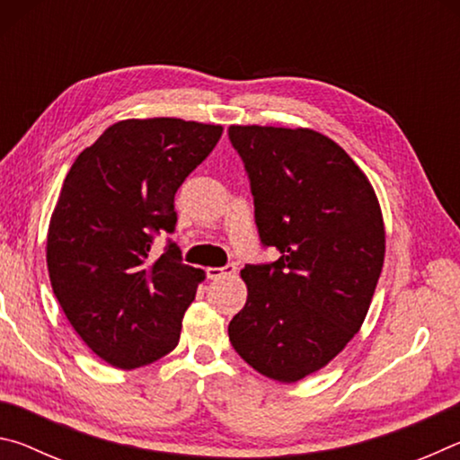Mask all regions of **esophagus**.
I'll use <instances>...</instances> for the list:
<instances>
[{"label": "esophagus", "instance_id": "34e87169", "mask_svg": "<svg viewBox=\"0 0 460 460\" xmlns=\"http://www.w3.org/2000/svg\"><path fill=\"white\" fill-rule=\"evenodd\" d=\"M237 274L235 263H227L225 268H208L207 270V278L208 279H221V278H231Z\"/></svg>", "mask_w": 460, "mask_h": 460}]
</instances>
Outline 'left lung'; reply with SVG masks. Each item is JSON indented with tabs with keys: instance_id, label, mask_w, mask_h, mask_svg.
Instances as JSON below:
<instances>
[{
	"instance_id": "obj_1",
	"label": "left lung",
	"mask_w": 460,
	"mask_h": 460,
	"mask_svg": "<svg viewBox=\"0 0 460 460\" xmlns=\"http://www.w3.org/2000/svg\"><path fill=\"white\" fill-rule=\"evenodd\" d=\"M271 263H247L243 310L229 323L239 357L292 384L334 359L367 316L385 231L373 186L339 144L313 129L231 126Z\"/></svg>"
}]
</instances>
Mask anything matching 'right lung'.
I'll use <instances>...</instances> for the list:
<instances>
[{
    "label": "right lung",
    "mask_w": 460,
    "mask_h": 460,
    "mask_svg": "<svg viewBox=\"0 0 460 460\" xmlns=\"http://www.w3.org/2000/svg\"><path fill=\"white\" fill-rule=\"evenodd\" d=\"M223 134L174 118L113 123L68 170L54 207L46 261L54 296L93 353L119 369L158 361L181 339L205 271L184 266L174 194Z\"/></svg>",
    "instance_id": "obj_1"
}]
</instances>
